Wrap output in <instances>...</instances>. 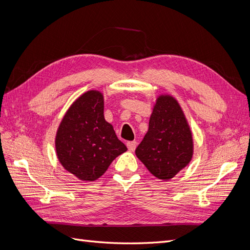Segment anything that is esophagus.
<instances>
[{
  "label": "esophagus",
  "mask_w": 250,
  "mask_h": 250,
  "mask_svg": "<svg viewBox=\"0 0 250 250\" xmlns=\"http://www.w3.org/2000/svg\"><path fill=\"white\" fill-rule=\"evenodd\" d=\"M126 146H127L128 150L134 151L137 146V142L136 141H128V142H126Z\"/></svg>",
  "instance_id": "obj_1"
}]
</instances>
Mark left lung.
Wrapping results in <instances>:
<instances>
[{"label":"left lung","instance_id":"obj_1","mask_svg":"<svg viewBox=\"0 0 250 250\" xmlns=\"http://www.w3.org/2000/svg\"><path fill=\"white\" fill-rule=\"evenodd\" d=\"M148 171L168 181L186 167L193 156V138L184 112L173 96L160 95L148 131L135 150Z\"/></svg>","mask_w":250,"mask_h":250}]
</instances>
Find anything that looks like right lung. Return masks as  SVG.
Instances as JSON below:
<instances>
[{
    "instance_id": "add662e5",
    "label": "right lung",
    "mask_w": 250,
    "mask_h": 250,
    "mask_svg": "<svg viewBox=\"0 0 250 250\" xmlns=\"http://www.w3.org/2000/svg\"><path fill=\"white\" fill-rule=\"evenodd\" d=\"M55 146L61 165L85 182L101 178L112 161L127 149L104 120V96L98 90L85 92L69 107Z\"/></svg>"
}]
</instances>
